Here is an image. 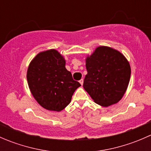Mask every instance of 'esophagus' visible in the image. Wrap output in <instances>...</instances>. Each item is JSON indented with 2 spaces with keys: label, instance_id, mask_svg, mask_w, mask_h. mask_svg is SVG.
<instances>
[{
  "label": "esophagus",
  "instance_id": "1",
  "mask_svg": "<svg viewBox=\"0 0 151 151\" xmlns=\"http://www.w3.org/2000/svg\"><path fill=\"white\" fill-rule=\"evenodd\" d=\"M83 81H84V80H83V79H81V80H80V84H81L82 85H83Z\"/></svg>",
  "mask_w": 151,
  "mask_h": 151
}]
</instances>
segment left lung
Returning <instances> with one entry per match:
<instances>
[{
  "mask_svg": "<svg viewBox=\"0 0 151 151\" xmlns=\"http://www.w3.org/2000/svg\"><path fill=\"white\" fill-rule=\"evenodd\" d=\"M85 66L88 74L83 88L94 102L106 107L123 98L130 80L131 67L121 52L99 46L87 56Z\"/></svg>",
  "mask_w": 151,
  "mask_h": 151,
  "instance_id": "1",
  "label": "left lung"
}]
</instances>
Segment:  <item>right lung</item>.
<instances>
[{
	"mask_svg": "<svg viewBox=\"0 0 151 151\" xmlns=\"http://www.w3.org/2000/svg\"><path fill=\"white\" fill-rule=\"evenodd\" d=\"M66 60L58 50L40 52L30 61L27 80L32 95L47 110L60 112L71 102L81 85L66 68Z\"/></svg>",
	"mask_w": 151,
	"mask_h": 151,
	"instance_id": "obj_1",
	"label": "right lung"
}]
</instances>
